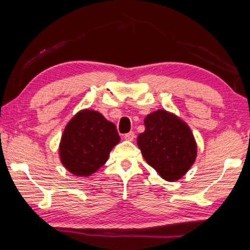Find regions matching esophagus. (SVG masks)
<instances>
[{
  "label": "esophagus",
  "mask_w": 250,
  "mask_h": 250,
  "mask_svg": "<svg viewBox=\"0 0 250 250\" xmlns=\"http://www.w3.org/2000/svg\"><path fill=\"white\" fill-rule=\"evenodd\" d=\"M134 132H132V131H131V132H128V133H125V135H124V138L125 139V140H128V141H132L133 139H134Z\"/></svg>",
  "instance_id": "34e87169"
}]
</instances>
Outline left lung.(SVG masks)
I'll list each match as a JSON object with an SVG mask.
<instances>
[{
    "label": "left lung",
    "mask_w": 250,
    "mask_h": 250,
    "mask_svg": "<svg viewBox=\"0 0 250 250\" xmlns=\"http://www.w3.org/2000/svg\"><path fill=\"white\" fill-rule=\"evenodd\" d=\"M145 125V132L137 140L143 158L162 179L180 180L196 159L197 146L191 129L166 110L146 116Z\"/></svg>",
    "instance_id": "left-lung-1"
}]
</instances>
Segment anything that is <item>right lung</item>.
Masks as SVG:
<instances>
[{
  "mask_svg": "<svg viewBox=\"0 0 250 250\" xmlns=\"http://www.w3.org/2000/svg\"><path fill=\"white\" fill-rule=\"evenodd\" d=\"M120 141L116 125L95 110H82L66 125L59 145L64 167L77 176H89L107 162Z\"/></svg>",
  "mask_w": 250,
  "mask_h": 250,
  "instance_id": "right-lung-1",
  "label": "right lung"
}]
</instances>
